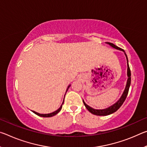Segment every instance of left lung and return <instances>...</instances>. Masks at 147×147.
<instances>
[{"mask_svg":"<svg viewBox=\"0 0 147 147\" xmlns=\"http://www.w3.org/2000/svg\"><path fill=\"white\" fill-rule=\"evenodd\" d=\"M107 44H108L110 45L111 47H112L113 48L119 50V51H122L124 53V54H125L126 58V60H127V66H128V69H127V75H128V80H127V82H126V88L124 91L123 92V94L121 96V98L119 99V100L116 103L113 104L112 106H109V108H107L106 109H93L91 107L89 106L88 105L85 103V102L83 100V102L85 105L86 108L88 109V110L91 112L92 114H94V115H99V116H106V115H110V114L113 113L114 112H115L117 110H118L119 108L122 106V104H123V102L125 100V99L126 98V96L128 95V91H129V88H130V83H131V72H130V67H129L128 65V57L126 56V54L125 53L124 50H123L121 48H119L117 46L111 43H109V42H107Z\"/></svg>","mask_w":147,"mask_h":147,"instance_id":"8db88e82","label":"left lung"}]
</instances>
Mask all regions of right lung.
Returning a JSON list of instances; mask_svg holds the SVG:
<instances>
[{"instance_id":"obj_1","label":"right lung","mask_w":147,"mask_h":147,"mask_svg":"<svg viewBox=\"0 0 147 147\" xmlns=\"http://www.w3.org/2000/svg\"><path fill=\"white\" fill-rule=\"evenodd\" d=\"M70 86H71V85H69V86L67 87V91L68 90V89L69 88V87H70ZM64 98H65V96H64ZM63 102H64V100H63ZM63 103H62L61 106H60V108L57 109L56 111H54V112H53V113H48V114H41V113H38V112H36V111H32V112L34 113L35 114H36V115H38V116L43 117H53V116H54L55 115H56L57 113H58L59 112V111H60V110L61 109V108H62V105H63Z\"/></svg>"}]
</instances>
